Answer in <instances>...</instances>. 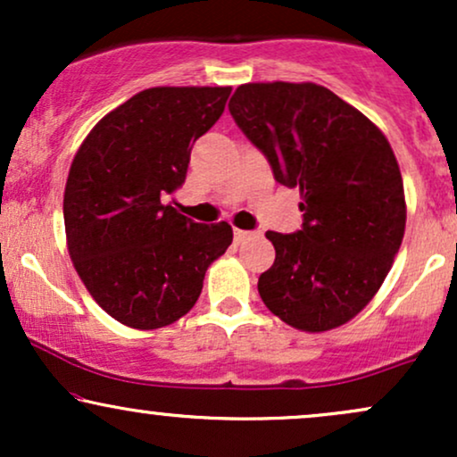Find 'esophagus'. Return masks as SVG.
Wrapping results in <instances>:
<instances>
[{"mask_svg":"<svg viewBox=\"0 0 457 457\" xmlns=\"http://www.w3.org/2000/svg\"><path fill=\"white\" fill-rule=\"evenodd\" d=\"M253 232H246V229H234V243H245V240H249Z\"/></svg>","mask_w":457,"mask_h":457,"instance_id":"34e87169","label":"esophagus"}]
</instances>
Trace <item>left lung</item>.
<instances>
[{
	"label": "left lung",
	"instance_id": "left-lung-1",
	"mask_svg": "<svg viewBox=\"0 0 457 457\" xmlns=\"http://www.w3.org/2000/svg\"><path fill=\"white\" fill-rule=\"evenodd\" d=\"M229 113L264 152L275 180L301 191L303 228L266 232L275 262L264 305L305 333L353 320L389 275L406 228L391 144L359 109L318 83H245Z\"/></svg>",
	"mask_w": 457,
	"mask_h": 457
}]
</instances>
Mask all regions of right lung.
I'll return each instance as SVG.
<instances>
[{
  "label": "right lung",
  "instance_id": "1",
  "mask_svg": "<svg viewBox=\"0 0 457 457\" xmlns=\"http://www.w3.org/2000/svg\"><path fill=\"white\" fill-rule=\"evenodd\" d=\"M232 87H150L109 112L79 145L64 191L66 245L94 301L152 330L191 312L204 275L232 245L229 223H193L165 202L193 144Z\"/></svg>",
  "mask_w": 457,
  "mask_h": 457
}]
</instances>
